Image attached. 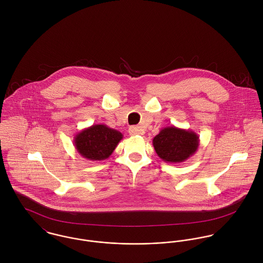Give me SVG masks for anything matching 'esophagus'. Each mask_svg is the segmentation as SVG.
Returning a JSON list of instances; mask_svg holds the SVG:
<instances>
[{
    "label": "esophagus",
    "mask_w": 263,
    "mask_h": 263,
    "mask_svg": "<svg viewBox=\"0 0 263 263\" xmlns=\"http://www.w3.org/2000/svg\"><path fill=\"white\" fill-rule=\"evenodd\" d=\"M128 133L130 136H137L141 134V129L138 126H130L128 129Z\"/></svg>",
    "instance_id": "34e87169"
}]
</instances>
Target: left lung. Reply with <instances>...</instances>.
<instances>
[{"label":"left lung","mask_w":263,"mask_h":263,"mask_svg":"<svg viewBox=\"0 0 263 263\" xmlns=\"http://www.w3.org/2000/svg\"><path fill=\"white\" fill-rule=\"evenodd\" d=\"M157 155L167 163H181L191 157L199 146V137L190 129L167 126L153 139Z\"/></svg>","instance_id":"8db88e82"}]
</instances>
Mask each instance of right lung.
<instances>
[{
    "label": "right lung",
    "instance_id": "add662e5",
    "mask_svg": "<svg viewBox=\"0 0 263 263\" xmlns=\"http://www.w3.org/2000/svg\"><path fill=\"white\" fill-rule=\"evenodd\" d=\"M122 138L120 132L105 124H94L76 135L74 146L85 159L101 161L112 154Z\"/></svg>",
    "mask_w": 263,
    "mask_h": 263
}]
</instances>
